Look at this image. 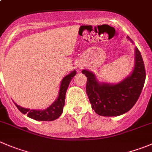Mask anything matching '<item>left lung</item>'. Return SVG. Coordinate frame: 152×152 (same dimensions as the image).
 Listing matches in <instances>:
<instances>
[{"instance_id":"8db88e82","label":"left lung","mask_w":152,"mask_h":152,"mask_svg":"<svg viewBox=\"0 0 152 152\" xmlns=\"http://www.w3.org/2000/svg\"><path fill=\"white\" fill-rule=\"evenodd\" d=\"M128 39L131 40L129 37ZM82 72L88 79L86 91L91 107L102 117L122 115L132 109L140 96L146 76L143 60L137 48H135L133 72L117 85L100 83L93 73L86 70Z\"/></svg>"}]
</instances>
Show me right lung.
<instances>
[{
	"instance_id": "1",
	"label": "right lung",
	"mask_w": 152,
	"mask_h": 152,
	"mask_svg": "<svg viewBox=\"0 0 152 152\" xmlns=\"http://www.w3.org/2000/svg\"><path fill=\"white\" fill-rule=\"evenodd\" d=\"M76 75V71H73L71 73L66 76L61 81L60 85L58 97L50 107L45 110H29L18 105L15 103L16 107L22 113L27 114V117L39 121H53L61 116L63 112L64 102H65V94L67 88L69 86L72 78Z\"/></svg>"
}]
</instances>
